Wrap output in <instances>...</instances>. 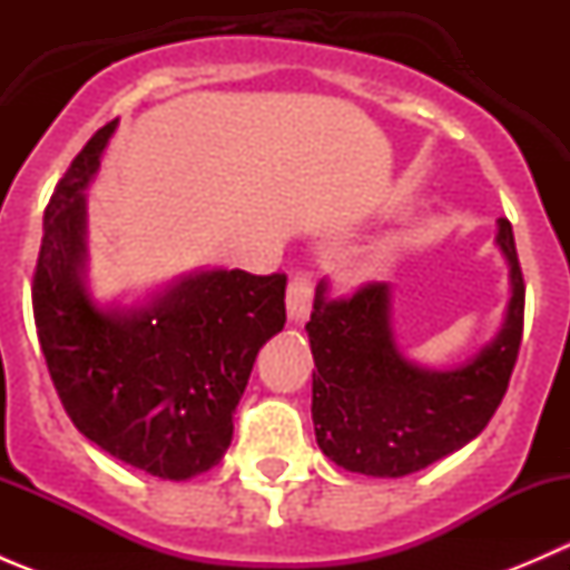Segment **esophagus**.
Listing matches in <instances>:
<instances>
[{"mask_svg":"<svg viewBox=\"0 0 570 570\" xmlns=\"http://www.w3.org/2000/svg\"><path fill=\"white\" fill-rule=\"evenodd\" d=\"M314 301V275L312 273H295L289 281V289H286V312H289V320L303 322L312 312Z\"/></svg>","mask_w":570,"mask_h":570,"instance_id":"esophagus-1","label":"esophagus"}]
</instances>
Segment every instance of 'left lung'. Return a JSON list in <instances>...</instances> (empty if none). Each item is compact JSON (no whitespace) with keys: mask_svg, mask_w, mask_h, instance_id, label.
Returning a JSON list of instances; mask_svg holds the SVG:
<instances>
[{"mask_svg":"<svg viewBox=\"0 0 570 570\" xmlns=\"http://www.w3.org/2000/svg\"><path fill=\"white\" fill-rule=\"evenodd\" d=\"M513 297L502 333L458 370H422L402 358L389 327V286L366 281L353 295L317 289L308 320L312 416L320 450L347 471L405 476L452 455L485 430L508 392L524 333V273L513 226L499 220Z\"/></svg>","mask_w":570,"mask_h":570,"instance_id":"obj_1","label":"left lung"}]
</instances>
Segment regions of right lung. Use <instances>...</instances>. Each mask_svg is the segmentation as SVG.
I'll return each instance as SVG.
<instances>
[{
  "label": "right lung",
  "mask_w": 570,
  "mask_h": 570,
  "mask_svg": "<svg viewBox=\"0 0 570 570\" xmlns=\"http://www.w3.org/2000/svg\"><path fill=\"white\" fill-rule=\"evenodd\" d=\"M115 120L55 187L32 275V312L51 383L73 428L163 480L220 463L258 350L286 322V275L212 269L151 306L105 312L82 284L85 187Z\"/></svg>",
  "instance_id": "obj_1"
}]
</instances>
